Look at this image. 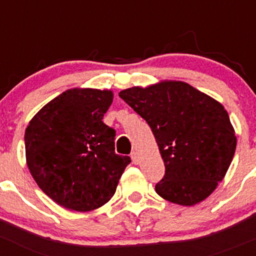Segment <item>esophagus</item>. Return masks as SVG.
<instances>
[{
    "label": "esophagus",
    "instance_id": "1",
    "mask_svg": "<svg viewBox=\"0 0 256 256\" xmlns=\"http://www.w3.org/2000/svg\"><path fill=\"white\" fill-rule=\"evenodd\" d=\"M131 160H132V162L135 163V164H137L138 163V153L136 152V150H134L132 153H131Z\"/></svg>",
    "mask_w": 256,
    "mask_h": 256
}]
</instances>
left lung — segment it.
<instances>
[{
    "label": "left lung",
    "instance_id": "obj_1",
    "mask_svg": "<svg viewBox=\"0 0 256 256\" xmlns=\"http://www.w3.org/2000/svg\"><path fill=\"white\" fill-rule=\"evenodd\" d=\"M119 96L147 121L160 147L166 174L156 184V192L182 206L211 195L227 173L236 146L222 104L180 80L128 88Z\"/></svg>",
    "mask_w": 256,
    "mask_h": 256
}]
</instances>
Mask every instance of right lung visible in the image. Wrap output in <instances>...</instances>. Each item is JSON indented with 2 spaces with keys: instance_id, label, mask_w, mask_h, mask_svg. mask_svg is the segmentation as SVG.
Masks as SVG:
<instances>
[{
  "instance_id": "right-lung-1",
  "label": "right lung",
  "mask_w": 256,
  "mask_h": 256,
  "mask_svg": "<svg viewBox=\"0 0 256 256\" xmlns=\"http://www.w3.org/2000/svg\"><path fill=\"white\" fill-rule=\"evenodd\" d=\"M112 90L74 88L49 102L26 128V164L36 184L64 208L106 204L131 160L115 153V130L103 122Z\"/></svg>"
}]
</instances>
